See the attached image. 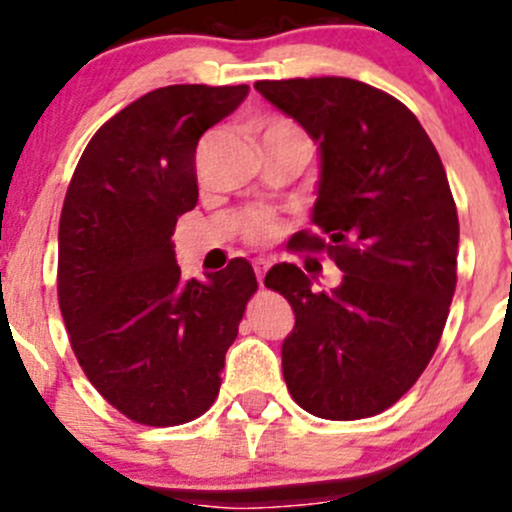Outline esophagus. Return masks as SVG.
Listing matches in <instances>:
<instances>
[{
    "label": "esophagus",
    "mask_w": 512,
    "mask_h": 512,
    "mask_svg": "<svg viewBox=\"0 0 512 512\" xmlns=\"http://www.w3.org/2000/svg\"><path fill=\"white\" fill-rule=\"evenodd\" d=\"M252 267H255L257 282H260V287H262V282H265L267 270H270V262H267V260H255V262H252Z\"/></svg>",
    "instance_id": "obj_1"
}]
</instances>
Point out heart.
I'll use <instances>...</instances> for the list:
<instances>
[{
  "instance_id": "b5f03b06",
  "label": "heart",
  "mask_w": 512,
  "mask_h": 512,
  "mask_svg": "<svg viewBox=\"0 0 512 512\" xmlns=\"http://www.w3.org/2000/svg\"><path fill=\"white\" fill-rule=\"evenodd\" d=\"M275 138H304V133L294 126L287 118H270L262 128V143L275 141ZM277 218L270 210H247L240 218V237L250 245H262V242H270L277 235Z\"/></svg>"
}]
</instances>
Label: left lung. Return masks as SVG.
<instances>
[{
    "label": "left lung",
    "instance_id": "left-lung-1",
    "mask_svg": "<svg viewBox=\"0 0 512 512\" xmlns=\"http://www.w3.org/2000/svg\"><path fill=\"white\" fill-rule=\"evenodd\" d=\"M322 148L314 205L319 232L289 240L327 252L344 272L314 292L297 265H275L265 287L292 304L282 344L292 399L329 421L394 406L431 361L456 292L458 213L438 151L399 98L344 76L257 81Z\"/></svg>",
    "mask_w": 512,
    "mask_h": 512
}]
</instances>
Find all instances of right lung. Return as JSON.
Returning <instances> with one entry per match:
<instances>
[{
  "instance_id": "right-lung-1",
  "label": "right lung",
  "mask_w": 512,
  "mask_h": 512,
  "mask_svg": "<svg viewBox=\"0 0 512 512\" xmlns=\"http://www.w3.org/2000/svg\"><path fill=\"white\" fill-rule=\"evenodd\" d=\"M250 86L175 84L108 118L71 175L59 220L61 317L86 379L141 426L203 416L257 292L242 257L180 280L170 235L198 203L195 148Z\"/></svg>"
}]
</instances>
